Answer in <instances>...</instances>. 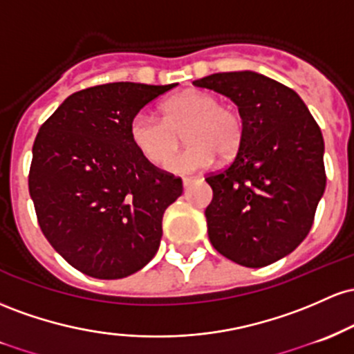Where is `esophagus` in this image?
I'll use <instances>...</instances> for the list:
<instances>
[{
    "label": "esophagus",
    "mask_w": 354,
    "mask_h": 354,
    "mask_svg": "<svg viewBox=\"0 0 354 354\" xmlns=\"http://www.w3.org/2000/svg\"><path fill=\"white\" fill-rule=\"evenodd\" d=\"M196 180H197V177H184V178H182V184H184V187L187 189V187H190V185H192Z\"/></svg>",
    "instance_id": "esophagus-1"
}]
</instances>
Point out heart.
I'll return each instance as SVG.
<instances>
[{"label": "heart", "instance_id": "heart-1", "mask_svg": "<svg viewBox=\"0 0 354 354\" xmlns=\"http://www.w3.org/2000/svg\"><path fill=\"white\" fill-rule=\"evenodd\" d=\"M184 131L189 145L173 156V150ZM245 124L241 112L219 103L214 93L185 90L162 103V118L140 110L129 124V135L135 149L150 164H164L170 172L189 174L205 169L216 156H236L244 140Z\"/></svg>", "mask_w": 354, "mask_h": 354}]
</instances>
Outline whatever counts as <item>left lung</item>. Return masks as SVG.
Returning a JSON list of instances; mask_svg holds the SVG:
<instances>
[{
  "mask_svg": "<svg viewBox=\"0 0 354 354\" xmlns=\"http://www.w3.org/2000/svg\"><path fill=\"white\" fill-rule=\"evenodd\" d=\"M225 95L244 118V140L227 167L207 174L210 244L245 268H264L309 234L326 187L324 140L299 95L254 71L194 82Z\"/></svg>",
  "mask_w": 354,
  "mask_h": 354,
  "instance_id": "left-lung-1",
  "label": "left lung"
}]
</instances>
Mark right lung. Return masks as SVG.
Instances as JSON below:
<instances>
[{"label":"right lung","instance_id":"add662e5","mask_svg":"<svg viewBox=\"0 0 354 354\" xmlns=\"http://www.w3.org/2000/svg\"><path fill=\"white\" fill-rule=\"evenodd\" d=\"M172 85L117 82L70 95L39 127L28 189L43 236L75 269L120 279L156 256L182 180L145 160L129 124Z\"/></svg>","mask_w":354,"mask_h":354}]
</instances>
